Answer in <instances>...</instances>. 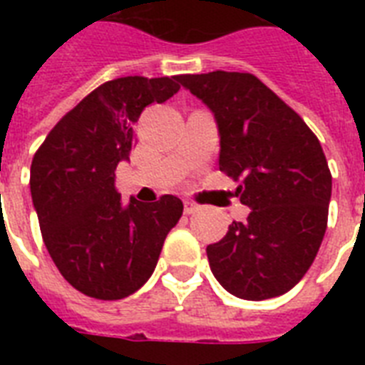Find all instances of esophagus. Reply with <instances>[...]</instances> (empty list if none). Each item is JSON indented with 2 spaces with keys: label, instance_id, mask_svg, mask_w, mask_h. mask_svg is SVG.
Returning <instances> with one entry per match:
<instances>
[{
  "label": "esophagus",
  "instance_id": "1",
  "mask_svg": "<svg viewBox=\"0 0 365 365\" xmlns=\"http://www.w3.org/2000/svg\"><path fill=\"white\" fill-rule=\"evenodd\" d=\"M199 210H200V206L197 205V202H193V200H189V199L183 200V212H185V214H195V212H199Z\"/></svg>",
  "mask_w": 365,
  "mask_h": 365
}]
</instances>
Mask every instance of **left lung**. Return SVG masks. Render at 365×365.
Instances as JSON below:
<instances>
[{
	"mask_svg": "<svg viewBox=\"0 0 365 365\" xmlns=\"http://www.w3.org/2000/svg\"><path fill=\"white\" fill-rule=\"evenodd\" d=\"M216 117L220 170L250 206L206 255L217 282L240 299L282 295L305 277L328 227L331 172L305 121L252 73L178 76Z\"/></svg>",
	"mask_w": 365,
	"mask_h": 365,
	"instance_id": "obj_1",
	"label": "left lung"
}]
</instances>
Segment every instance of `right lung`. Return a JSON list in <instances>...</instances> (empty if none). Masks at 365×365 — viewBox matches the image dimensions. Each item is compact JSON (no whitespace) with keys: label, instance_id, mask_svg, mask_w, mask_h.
I'll return each mask as SVG.
<instances>
[{"label":"right lung","instance_id":"1","mask_svg":"<svg viewBox=\"0 0 365 365\" xmlns=\"http://www.w3.org/2000/svg\"><path fill=\"white\" fill-rule=\"evenodd\" d=\"M180 91L178 76H128L87 94L34 155L30 189L43 242L60 274L94 299H123L153 274L182 200L123 202L115 170L136 143L134 123Z\"/></svg>","mask_w":365,"mask_h":365}]
</instances>
